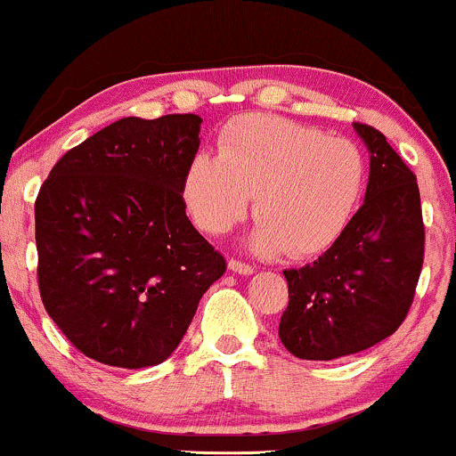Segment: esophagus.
<instances>
[{
	"mask_svg": "<svg viewBox=\"0 0 456 456\" xmlns=\"http://www.w3.org/2000/svg\"><path fill=\"white\" fill-rule=\"evenodd\" d=\"M227 265H229V270H232L233 273H240V276H250L252 273V265H248V263H244V261L232 259Z\"/></svg>",
	"mask_w": 456,
	"mask_h": 456,
	"instance_id": "obj_1",
	"label": "esophagus"
}]
</instances>
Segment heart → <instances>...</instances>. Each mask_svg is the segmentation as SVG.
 Listing matches in <instances>:
<instances>
[{
    "instance_id": "b5f03b06",
    "label": "heart",
    "mask_w": 456,
    "mask_h": 456,
    "mask_svg": "<svg viewBox=\"0 0 456 456\" xmlns=\"http://www.w3.org/2000/svg\"><path fill=\"white\" fill-rule=\"evenodd\" d=\"M365 186V159L346 138L273 114L233 120L218 155L197 152L183 195L201 232L227 233L255 195L250 248L304 259L331 248L346 232Z\"/></svg>"
}]
</instances>
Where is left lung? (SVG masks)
Segmentation results:
<instances>
[{"mask_svg": "<svg viewBox=\"0 0 456 456\" xmlns=\"http://www.w3.org/2000/svg\"><path fill=\"white\" fill-rule=\"evenodd\" d=\"M353 127L370 151L363 206L325 255L284 270L289 305L278 336L305 361L339 359L393 336L412 305L425 255L416 175L380 131Z\"/></svg>", "mask_w": 456, "mask_h": 456, "instance_id": "1", "label": "left lung"}]
</instances>
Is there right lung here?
<instances>
[{
    "instance_id": "obj_1",
    "label": "right lung",
    "mask_w": 456,
    "mask_h": 456,
    "mask_svg": "<svg viewBox=\"0 0 456 456\" xmlns=\"http://www.w3.org/2000/svg\"><path fill=\"white\" fill-rule=\"evenodd\" d=\"M201 118H120L59 159L36 200L37 284L63 336L140 370L178 348L224 259L191 224L183 184Z\"/></svg>"
}]
</instances>
